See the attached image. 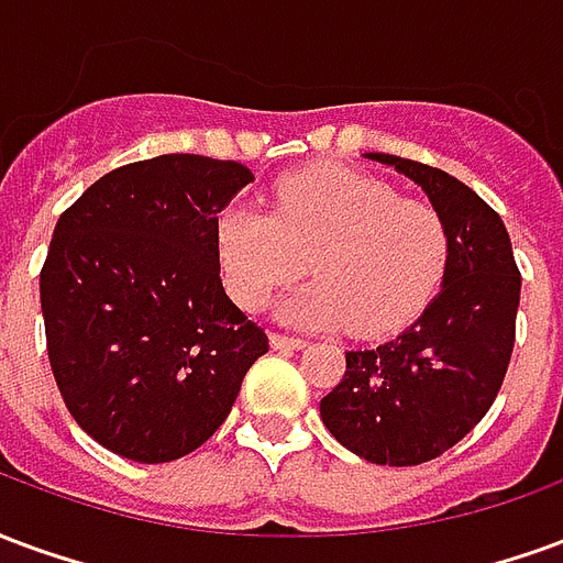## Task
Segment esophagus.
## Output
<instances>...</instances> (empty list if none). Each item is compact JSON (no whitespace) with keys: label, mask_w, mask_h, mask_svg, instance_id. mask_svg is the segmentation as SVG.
Masks as SVG:
<instances>
[{"label":"esophagus","mask_w":563,"mask_h":563,"mask_svg":"<svg viewBox=\"0 0 563 563\" xmlns=\"http://www.w3.org/2000/svg\"><path fill=\"white\" fill-rule=\"evenodd\" d=\"M305 338H289V334H271V346L274 350H301L305 346Z\"/></svg>","instance_id":"esophagus-1"}]
</instances>
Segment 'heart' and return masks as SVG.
<instances>
[{
	"mask_svg": "<svg viewBox=\"0 0 563 563\" xmlns=\"http://www.w3.org/2000/svg\"><path fill=\"white\" fill-rule=\"evenodd\" d=\"M213 253L234 305L258 310L301 268L317 280L280 305L301 329L383 334L410 322L446 274L452 238L431 205L379 177L317 165L280 177L271 210L229 201L213 217Z\"/></svg>",
	"mask_w": 563,
	"mask_h": 563,
	"instance_id": "obj_1",
	"label": "heart"
}]
</instances>
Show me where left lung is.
Returning <instances> with one entry per match:
<instances>
[{
	"mask_svg": "<svg viewBox=\"0 0 563 563\" xmlns=\"http://www.w3.org/2000/svg\"><path fill=\"white\" fill-rule=\"evenodd\" d=\"M424 189L446 220L443 286L391 341L346 353V374L319 401L338 443L371 464L413 467L443 455L495 404L516 343L521 274L504 220L459 177L367 153Z\"/></svg>",
	"mask_w": 563,
	"mask_h": 563,
	"instance_id": "8db88e82",
	"label": "left lung"
}]
</instances>
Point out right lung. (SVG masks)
<instances>
[{"label": "right lung", "mask_w": 563, "mask_h": 563, "mask_svg": "<svg viewBox=\"0 0 563 563\" xmlns=\"http://www.w3.org/2000/svg\"><path fill=\"white\" fill-rule=\"evenodd\" d=\"M253 172L165 153L114 168L59 217L42 268L68 413L123 459L189 455L225 422L268 334L225 295L213 217Z\"/></svg>", "instance_id": "right-lung-1"}]
</instances>
